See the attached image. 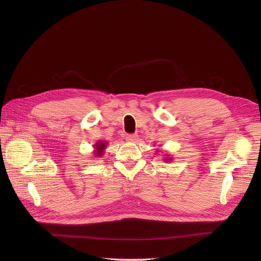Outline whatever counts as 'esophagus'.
Returning <instances> with one entry per match:
<instances>
[{
	"label": "esophagus",
	"mask_w": 261,
	"mask_h": 261,
	"mask_svg": "<svg viewBox=\"0 0 261 261\" xmlns=\"http://www.w3.org/2000/svg\"><path fill=\"white\" fill-rule=\"evenodd\" d=\"M137 138H138V136L136 135V134H130V135L126 136V140L130 141V143H135V141L137 140Z\"/></svg>",
	"instance_id": "34e87169"
}]
</instances>
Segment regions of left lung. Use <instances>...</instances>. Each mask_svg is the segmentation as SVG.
<instances>
[{
    "label": "left lung",
    "instance_id": "obj_1",
    "mask_svg": "<svg viewBox=\"0 0 261 261\" xmlns=\"http://www.w3.org/2000/svg\"><path fill=\"white\" fill-rule=\"evenodd\" d=\"M163 160H164L165 162H171V161H172V156H170L169 154H165L164 158H163Z\"/></svg>",
    "mask_w": 261,
    "mask_h": 261
}]
</instances>
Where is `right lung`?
Here are the masks:
<instances>
[{
	"label": "right lung",
	"mask_w": 261,
	"mask_h": 261,
	"mask_svg": "<svg viewBox=\"0 0 261 261\" xmlns=\"http://www.w3.org/2000/svg\"><path fill=\"white\" fill-rule=\"evenodd\" d=\"M107 146H108L107 141H103V140L97 141V143L93 145V148H94L93 155L96 158H101L105 154V150L107 149Z\"/></svg>",
	"instance_id": "obj_1"
}]
</instances>
